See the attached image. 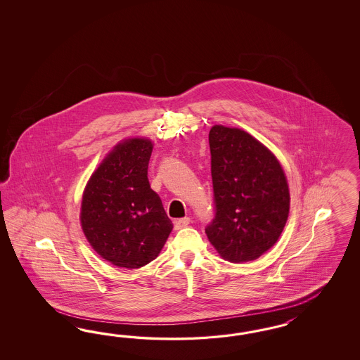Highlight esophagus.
<instances>
[{"label":"esophagus","mask_w":360,"mask_h":360,"mask_svg":"<svg viewBox=\"0 0 360 360\" xmlns=\"http://www.w3.org/2000/svg\"><path fill=\"white\" fill-rule=\"evenodd\" d=\"M190 218L178 219L174 221L175 229H185L188 224H190Z\"/></svg>","instance_id":"esophagus-1"}]
</instances>
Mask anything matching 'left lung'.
Returning <instances> with one entry per match:
<instances>
[{
    "mask_svg": "<svg viewBox=\"0 0 360 360\" xmlns=\"http://www.w3.org/2000/svg\"><path fill=\"white\" fill-rule=\"evenodd\" d=\"M217 214L206 235L229 262L259 259L277 243L290 208L277 157L248 131L214 125L208 134Z\"/></svg>",
    "mask_w": 360,
    "mask_h": 360,
    "instance_id": "obj_1",
    "label": "left lung"
}]
</instances>
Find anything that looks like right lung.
<instances>
[{"label":"right lung","instance_id":"obj_1","mask_svg":"<svg viewBox=\"0 0 360 360\" xmlns=\"http://www.w3.org/2000/svg\"><path fill=\"white\" fill-rule=\"evenodd\" d=\"M152 140H121L88 179L80 226L94 251L119 268L136 269L153 262L173 223L149 185Z\"/></svg>","mask_w":360,"mask_h":360}]
</instances>
